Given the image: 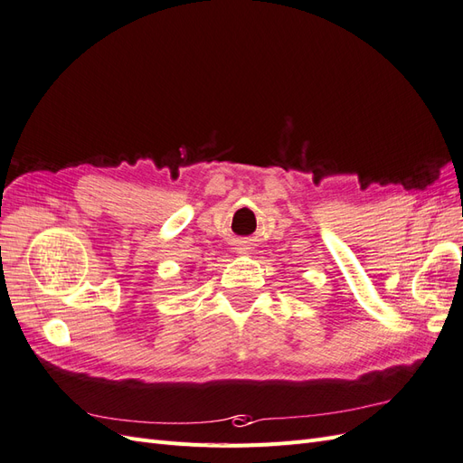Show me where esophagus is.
I'll list each match as a JSON object with an SVG mask.
<instances>
[{
    "mask_svg": "<svg viewBox=\"0 0 463 463\" xmlns=\"http://www.w3.org/2000/svg\"><path fill=\"white\" fill-rule=\"evenodd\" d=\"M236 250V253H246L250 248H246V246H238V248H234Z\"/></svg>",
    "mask_w": 463,
    "mask_h": 463,
    "instance_id": "esophagus-1",
    "label": "esophagus"
}]
</instances>
